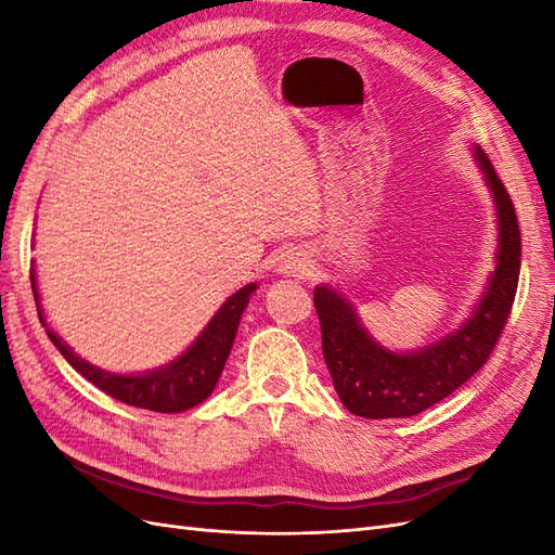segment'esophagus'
<instances>
[{
    "mask_svg": "<svg viewBox=\"0 0 555 555\" xmlns=\"http://www.w3.org/2000/svg\"><path fill=\"white\" fill-rule=\"evenodd\" d=\"M310 271H312V266H310L308 257L300 255V251H287V255H284L280 261V273H284V275L304 278V275H310Z\"/></svg>",
    "mask_w": 555,
    "mask_h": 555,
    "instance_id": "obj_1",
    "label": "esophagus"
}]
</instances>
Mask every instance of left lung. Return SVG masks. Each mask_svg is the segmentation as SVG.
<instances>
[{
	"label": "left lung",
	"instance_id": "left-lung-1",
	"mask_svg": "<svg viewBox=\"0 0 555 555\" xmlns=\"http://www.w3.org/2000/svg\"><path fill=\"white\" fill-rule=\"evenodd\" d=\"M475 159L495 198L498 255L483 296L456 331L424 349L398 354L367 335L343 294L326 284L314 287L324 361L351 414L405 418L433 408L479 371L507 324L520 271V233L514 204L491 159L481 147H475Z\"/></svg>",
	"mask_w": 555,
	"mask_h": 555
}]
</instances>
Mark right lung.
Masks as SVG:
<instances>
[{"instance_id":"obj_1","label":"right lung","mask_w":555,"mask_h":555,"mask_svg":"<svg viewBox=\"0 0 555 555\" xmlns=\"http://www.w3.org/2000/svg\"><path fill=\"white\" fill-rule=\"evenodd\" d=\"M255 289L257 284H245L243 289L229 296L224 300V306L210 319L208 326L201 331L198 338L188 347V351H182L176 361L157 367V371H147L139 375H115L88 363L86 359H80L60 335L48 328L39 300L37 275L35 268H31V292H35L39 319L46 326L48 338L53 340V345L60 349V354L69 361V365L76 367L82 377L90 379L94 386H99V389L113 396L115 400L127 402V405L133 408L164 414L190 410L212 393L217 379H220L224 371V363L233 347V338H236L243 310L247 308L249 296Z\"/></svg>"}]
</instances>
